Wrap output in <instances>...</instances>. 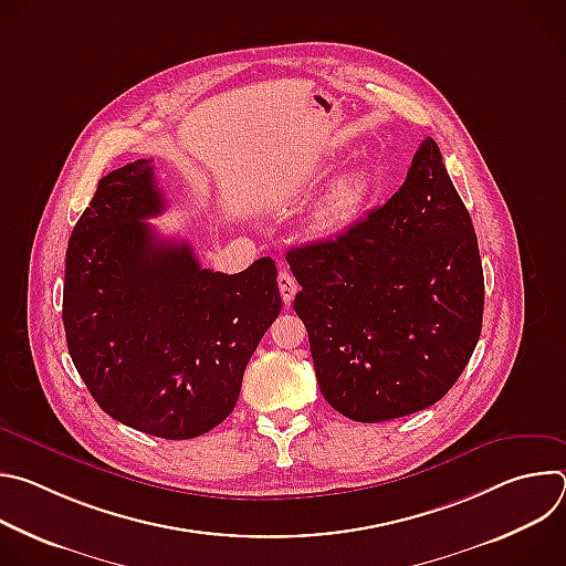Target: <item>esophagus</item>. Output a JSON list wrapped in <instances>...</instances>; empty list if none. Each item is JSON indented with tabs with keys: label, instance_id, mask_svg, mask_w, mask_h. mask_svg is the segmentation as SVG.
<instances>
[{
	"label": "esophagus",
	"instance_id": "34e87169",
	"mask_svg": "<svg viewBox=\"0 0 566 566\" xmlns=\"http://www.w3.org/2000/svg\"><path fill=\"white\" fill-rule=\"evenodd\" d=\"M277 286H280V295H282L284 304H291L293 297H295V293H297V282L293 280V275L286 273V271H282V273L277 275Z\"/></svg>",
	"mask_w": 566,
	"mask_h": 566
}]
</instances>
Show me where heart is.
<instances>
[{
  "label": "heart",
  "instance_id": "obj_1",
  "mask_svg": "<svg viewBox=\"0 0 566 566\" xmlns=\"http://www.w3.org/2000/svg\"><path fill=\"white\" fill-rule=\"evenodd\" d=\"M371 190L374 175L369 168H354L345 172L315 203L306 221L308 232L313 237H336L345 232L365 210Z\"/></svg>",
  "mask_w": 566,
  "mask_h": 566
}]
</instances>
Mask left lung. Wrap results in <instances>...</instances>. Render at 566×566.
I'll use <instances>...</instances> for the list:
<instances>
[{
    "label": "left lung",
    "mask_w": 566,
    "mask_h": 566,
    "mask_svg": "<svg viewBox=\"0 0 566 566\" xmlns=\"http://www.w3.org/2000/svg\"><path fill=\"white\" fill-rule=\"evenodd\" d=\"M322 396L378 423L421 412L465 369L483 317V271L470 214L439 145L426 138L408 179L367 219L291 249Z\"/></svg>",
    "instance_id": "8db88e82"
}]
</instances>
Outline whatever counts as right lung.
Here are the masks:
<instances>
[{
	"label": "right lung",
	"instance_id": "1",
	"mask_svg": "<svg viewBox=\"0 0 566 566\" xmlns=\"http://www.w3.org/2000/svg\"><path fill=\"white\" fill-rule=\"evenodd\" d=\"M166 210L151 158L98 181L66 249L62 322L71 360L112 419L195 439L234 408L244 369L282 311L271 258L226 275L145 219Z\"/></svg>",
	"mask_w": 566,
	"mask_h": 566
}]
</instances>
